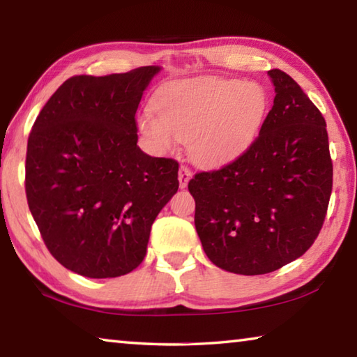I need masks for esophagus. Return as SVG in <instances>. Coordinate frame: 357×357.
<instances>
[{
    "instance_id": "esophagus-1",
    "label": "esophagus",
    "mask_w": 357,
    "mask_h": 357,
    "mask_svg": "<svg viewBox=\"0 0 357 357\" xmlns=\"http://www.w3.org/2000/svg\"><path fill=\"white\" fill-rule=\"evenodd\" d=\"M190 174H192V172H190L189 167H187V165H181L179 167L178 179H179V187H181V189H185L187 183H189V179H190Z\"/></svg>"
}]
</instances>
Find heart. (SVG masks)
<instances>
[{"instance_id": "heart-1", "label": "heart", "mask_w": 357, "mask_h": 357, "mask_svg": "<svg viewBox=\"0 0 357 357\" xmlns=\"http://www.w3.org/2000/svg\"><path fill=\"white\" fill-rule=\"evenodd\" d=\"M157 114L146 107L138 128L154 148L189 144L200 165L234 159L255 140L268 113V94L257 83L227 78H187L168 83L157 98Z\"/></svg>"}]
</instances>
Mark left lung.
<instances>
[{"instance_id": "left-lung-1", "label": "left lung", "mask_w": 357, "mask_h": 357, "mask_svg": "<svg viewBox=\"0 0 357 357\" xmlns=\"http://www.w3.org/2000/svg\"><path fill=\"white\" fill-rule=\"evenodd\" d=\"M274 105L238 159L189 181L203 250L219 268L259 275L310 249L332 192L321 112L280 69L268 72Z\"/></svg>"}]
</instances>
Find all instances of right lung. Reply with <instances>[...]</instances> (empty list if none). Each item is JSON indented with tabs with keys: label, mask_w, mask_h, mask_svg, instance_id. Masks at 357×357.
Masks as SVG:
<instances>
[{
	"label": "right lung",
	"mask_w": 357,
	"mask_h": 357,
	"mask_svg": "<svg viewBox=\"0 0 357 357\" xmlns=\"http://www.w3.org/2000/svg\"><path fill=\"white\" fill-rule=\"evenodd\" d=\"M159 70L70 77L29 132V211L53 258L83 277L134 271L151 225L179 187L176 160L137 146V108Z\"/></svg>",
	"instance_id": "add662e5"
}]
</instances>
